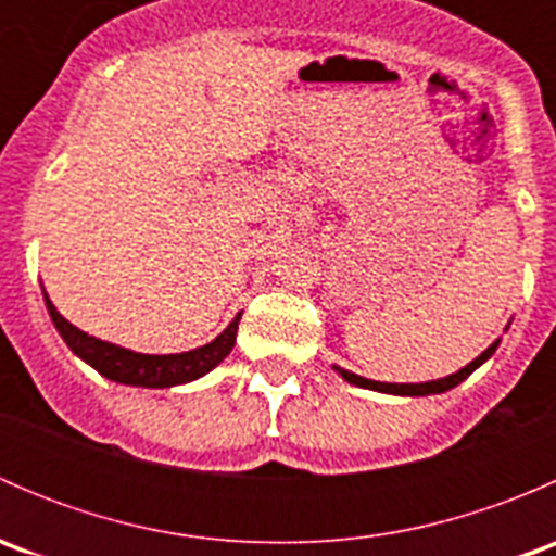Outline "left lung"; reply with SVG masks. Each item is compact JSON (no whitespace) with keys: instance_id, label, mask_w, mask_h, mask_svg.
<instances>
[{"instance_id":"left-lung-1","label":"left lung","mask_w":556,"mask_h":556,"mask_svg":"<svg viewBox=\"0 0 556 556\" xmlns=\"http://www.w3.org/2000/svg\"><path fill=\"white\" fill-rule=\"evenodd\" d=\"M497 344H501V339L492 341V344L486 346V350L481 352V355L476 357L473 363H468V366H465V368H459L457 374H450V377H444V379H435V382H422V384H390V382H374V379H363V377H357V374L344 371V368H336V371H339L341 377H344L350 384L366 387V390L390 392V395H435V392H446V390H452V387H457L459 382H465V379H468L470 374H473L476 368L481 366V363L490 361L492 352L497 350Z\"/></svg>"}]
</instances>
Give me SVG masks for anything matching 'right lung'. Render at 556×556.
I'll return each instance as SVG.
<instances>
[{
  "mask_svg": "<svg viewBox=\"0 0 556 556\" xmlns=\"http://www.w3.org/2000/svg\"><path fill=\"white\" fill-rule=\"evenodd\" d=\"M45 306H48V314L50 319H53L55 330L61 333V339L66 341V346H70L77 357H83L88 366L97 368L102 377L112 379V382L134 387H174L193 382V379L210 374L212 368H215L217 363H223V357L233 350L239 319H242V314H237L233 323L228 325L215 341L199 346V350L179 352V355H142V352L123 350V346L110 344V341L93 339V336L83 333L80 328H75L70 319H64L55 312L48 293H45Z\"/></svg>",
  "mask_w": 556,
  "mask_h": 556,
  "instance_id": "add662e5",
  "label": "right lung"
}]
</instances>
